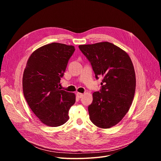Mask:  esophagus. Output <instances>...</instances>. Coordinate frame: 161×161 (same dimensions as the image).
Instances as JSON below:
<instances>
[{
	"mask_svg": "<svg viewBox=\"0 0 161 161\" xmlns=\"http://www.w3.org/2000/svg\"><path fill=\"white\" fill-rule=\"evenodd\" d=\"M76 96H77L79 99H80V98H81V97H82V96H83V94L78 92V93L76 94Z\"/></svg>",
	"mask_w": 161,
	"mask_h": 161,
	"instance_id": "obj_1",
	"label": "esophagus"
}]
</instances>
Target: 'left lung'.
<instances>
[{
    "mask_svg": "<svg viewBox=\"0 0 161 161\" xmlns=\"http://www.w3.org/2000/svg\"><path fill=\"white\" fill-rule=\"evenodd\" d=\"M79 48L96 78H103L101 88L93 93L88 107L90 119L100 128H110L124 118L132 104L136 89L133 64L125 52L109 42L80 45Z\"/></svg>",
    "mask_w": 161,
    "mask_h": 161,
    "instance_id": "obj_1",
    "label": "left lung"
}]
</instances>
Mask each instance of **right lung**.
I'll return each instance as SVG.
<instances>
[{"label":"right lung","instance_id":"right-lung-1","mask_svg":"<svg viewBox=\"0 0 161 161\" xmlns=\"http://www.w3.org/2000/svg\"><path fill=\"white\" fill-rule=\"evenodd\" d=\"M75 51L72 45L52 42L34 52L23 76V91L29 107L42 123L58 127L69 119L75 94L58 87Z\"/></svg>","mask_w":161,"mask_h":161}]
</instances>
